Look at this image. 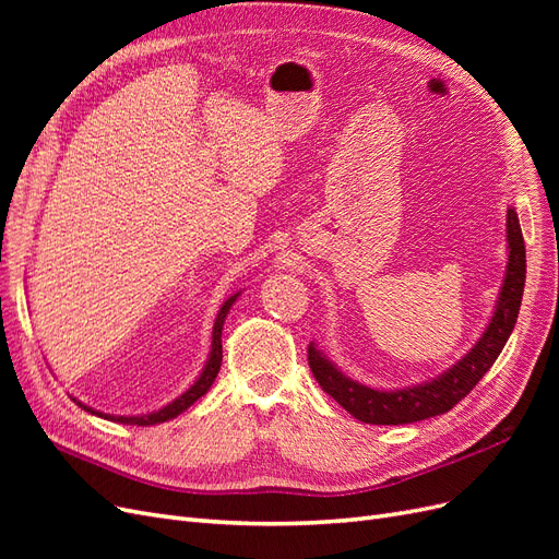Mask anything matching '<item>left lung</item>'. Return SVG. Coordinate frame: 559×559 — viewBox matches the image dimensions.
Returning a JSON list of instances; mask_svg holds the SVG:
<instances>
[{
	"instance_id": "left-lung-1",
	"label": "left lung",
	"mask_w": 559,
	"mask_h": 559,
	"mask_svg": "<svg viewBox=\"0 0 559 559\" xmlns=\"http://www.w3.org/2000/svg\"><path fill=\"white\" fill-rule=\"evenodd\" d=\"M506 242H509V265H506L495 314L478 343L460 361L427 382L403 389H376L347 378L324 352L310 343L308 361L319 386L341 403L352 417L366 421V425H411V421L448 413L492 368L515 329L524 275H527L524 240L515 207H509V214H506Z\"/></svg>"
}]
</instances>
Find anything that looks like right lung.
<instances>
[{"mask_svg":"<svg viewBox=\"0 0 559 559\" xmlns=\"http://www.w3.org/2000/svg\"><path fill=\"white\" fill-rule=\"evenodd\" d=\"M240 294H242V292L233 294V296L224 302L222 310H218V314H216V319H214V329H212V349H210V357H207V361H205V368H202V373L198 376V380H195L189 389H186V392H183L181 396H177L175 401H170L167 405H163L160 411L146 413V415H109V413H99V411L91 408V405L81 403L79 399H72V401H76L79 408H83V411L91 413V415L105 417V419H109V421H118V425H138V427L160 425V421L175 419V417H177V415H181L183 411H189L191 405H193L200 396H205V394L210 392L212 382L216 380L218 368H222V359H224V349H222V331H224V321H226V317H228V312H230V308H233V302L238 300V296H240Z\"/></svg>","mask_w":559,"mask_h":559,"instance_id":"obj_1","label":"right lung"}]
</instances>
